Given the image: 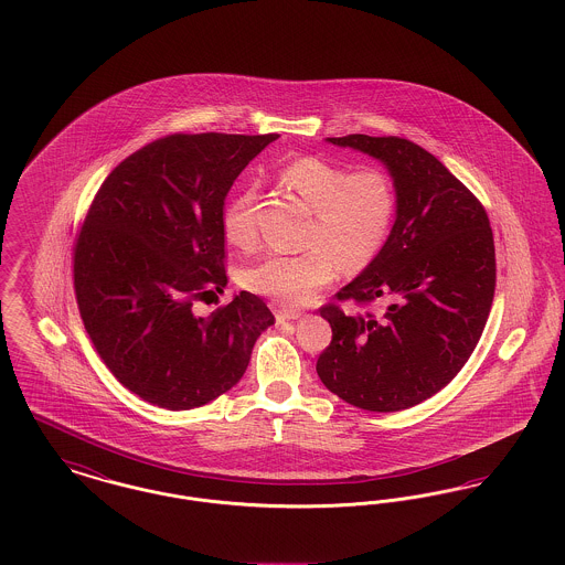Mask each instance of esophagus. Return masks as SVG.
<instances>
[{"label":"esophagus","mask_w":565,"mask_h":565,"mask_svg":"<svg viewBox=\"0 0 565 565\" xmlns=\"http://www.w3.org/2000/svg\"><path fill=\"white\" fill-rule=\"evenodd\" d=\"M275 318H277V323H286V322H295L300 318V311H277L275 313Z\"/></svg>","instance_id":"1"}]
</instances>
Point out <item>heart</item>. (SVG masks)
Instances as JSON below:
<instances>
[{
	"instance_id": "1",
	"label": "heart",
	"mask_w": 565,
	"mask_h": 565,
	"mask_svg": "<svg viewBox=\"0 0 565 565\" xmlns=\"http://www.w3.org/2000/svg\"><path fill=\"white\" fill-rule=\"evenodd\" d=\"M281 182L313 210V224L298 254L270 252L242 273V284L284 307L309 302L343 273L366 269L385 245L396 214V192L381 169H350L305 157L281 171ZM256 192L245 189L224 207L222 228L233 245L254 242L252 217Z\"/></svg>"
}]
</instances>
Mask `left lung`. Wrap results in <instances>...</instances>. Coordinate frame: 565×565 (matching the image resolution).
I'll list each match as a JSON object with an SVG mask.
<instances>
[{"instance_id":"1","label":"left lung","mask_w":565,"mask_h":565,"mask_svg":"<svg viewBox=\"0 0 565 565\" xmlns=\"http://www.w3.org/2000/svg\"><path fill=\"white\" fill-rule=\"evenodd\" d=\"M328 143L383 162L396 220L375 260L341 292L379 313L320 309L332 341L318 358L323 385L364 411L394 413L440 392L477 348L495 290V247L479 199L422 146L348 135Z\"/></svg>"}]
</instances>
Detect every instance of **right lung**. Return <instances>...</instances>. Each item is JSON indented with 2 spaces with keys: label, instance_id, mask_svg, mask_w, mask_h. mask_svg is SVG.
Wrapping results in <instances>:
<instances>
[{
  "label": "right lung",
  "instance_id": "1",
  "mask_svg": "<svg viewBox=\"0 0 565 565\" xmlns=\"http://www.w3.org/2000/svg\"><path fill=\"white\" fill-rule=\"evenodd\" d=\"M279 135L175 134L120 162L74 247L82 322L111 375L169 411L212 403L239 383L275 323L239 292L210 318L192 302L226 286L222 210L233 182Z\"/></svg>",
  "mask_w": 565,
  "mask_h": 565
}]
</instances>
